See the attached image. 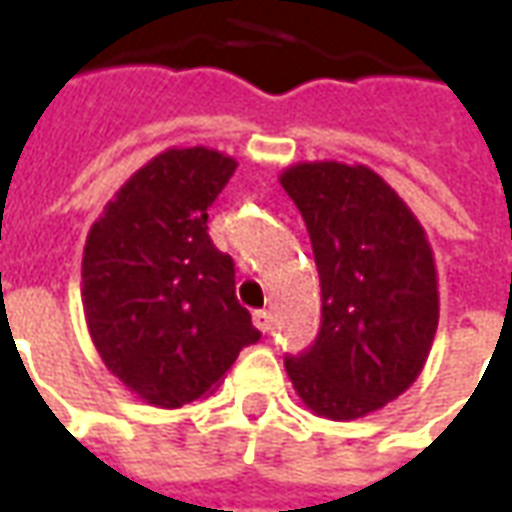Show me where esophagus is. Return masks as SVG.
Returning <instances> with one entry per match:
<instances>
[{"instance_id":"34e87169","label":"esophagus","mask_w":512,"mask_h":512,"mask_svg":"<svg viewBox=\"0 0 512 512\" xmlns=\"http://www.w3.org/2000/svg\"><path fill=\"white\" fill-rule=\"evenodd\" d=\"M252 321H255V326L260 332H268V329H271V312L257 310L255 315H252Z\"/></svg>"}]
</instances>
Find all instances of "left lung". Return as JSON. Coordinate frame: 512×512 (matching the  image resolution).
<instances>
[{
    "instance_id": "left-lung-1",
    "label": "left lung",
    "mask_w": 512,
    "mask_h": 512,
    "mask_svg": "<svg viewBox=\"0 0 512 512\" xmlns=\"http://www.w3.org/2000/svg\"><path fill=\"white\" fill-rule=\"evenodd\" d=\"M307 224L321 277V332L285 356L296 395L337 422L373 414L417 381L439 326L428 235L365 164L301 161L279 175Z\"/></svg>"
}]
</instances>
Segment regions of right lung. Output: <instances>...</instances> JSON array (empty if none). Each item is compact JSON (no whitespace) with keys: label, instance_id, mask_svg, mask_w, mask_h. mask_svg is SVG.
Segmentation results:
<instances>
[{"label":"right lung","instance_id":"right-lung-1","mask_svg":"<svg viewBox=\"0 0 512 512\" xmlns=\"http://www.w3.org/2000/svg\"><path fill=\"white\" fill-rule=\"evenodd\" d=\"M238 161L169 147L139 167L87 233L82 304L95 351L156 408L211 395L244 345L260 340L235 299L233 257L208 235V208Z\"/></svg>","mask_w":512,"mask_h":512}]
</instances>
